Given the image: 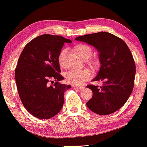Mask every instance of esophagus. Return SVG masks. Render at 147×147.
I'll return each mask as SVG.
<instances>
[{
	"label": "esophagus",
	"instance_id": "34e87169",
	"mask_svg": "<svg viewBox=\"0 0 147 147\" xmlns=\"http://www.w3.org/2000/svg\"><path fill=\"white\" fill-rule=\"evenodd\" d=\"M73 86L74 88H79V89H80V90H83V89H84V88H85V86H77V85H73Z\"/></svg>",
	"mask_w": 147,
	"mask_h": 147
}]
</instances>
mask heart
<instances>
[{"label": "heart", "mask_w": 147, "mask_h": 147, "mask_svg": "<svg viewBox=\"0 0 147 147\" xmlns=\"http://www.w3.org/2000/svg\"><path fill=\"white\" fill-rule=\"evenodd\" d=\"M76 51L78 55L84 60H86L90 57L92 53V50L89 45L86 44H79L75 47ZM67 53L66 49H62L60 51L58 56V62L60 66H64V58ZM87 62L93 68H97L99 66V61L97 59H88ZM65 78L68 83L76 85H82L87 80H88L92 76L90 69L87 68L78 69H71L65 73Z\"/></svg>", "instance_id": "heart-1"}]
</instances>
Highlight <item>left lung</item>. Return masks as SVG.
Segmentation results:
<instances>
[{
  "label": "left lung",
  "mask_w": 147,
  "mask_h": 147,
  "mask_svg": "<svg viewBox=\"0 0 147 147\" xmlns=\"http://www.w3.org/2000/svg\"><path fill=\"white\" fill-rule=\"evenodd\" d=\"M75 40L93 45L100 53L102 66L93 81L103 84L86 86L92 91L86 105L100 115L117 111L127 102L134 86L136 64L128 45L121 38L107 32L81 36Z\"/></svg>",
  "instance_id": "left-lung-1"
}]
</instances>
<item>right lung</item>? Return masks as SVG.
I'll return each mask as SVG.
<instances>
[{"label":"right lung","mask_w":147,"mask_h":147,"mask_svg":"<svg viewBox=\"0 0 147 147\" xmlns=\"http://www.w3.org/2000/svg\"><path fill=\"white\" fill-rule=\"evenodd\" d=\"M70 42L61 36L43 34L28 42L19 56L15 69L19 96L38 119H50L63 106L64 92L71 86L59 83L64 78L58 56L64 43Z\"/></svg>","instance_id":"right-lung-1"}]
</instances>
